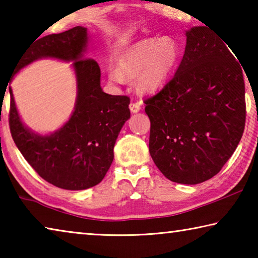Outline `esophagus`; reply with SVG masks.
<instances>
[{
    "label": "esophagus",
    "mask_w": 258,
    "mask_h": 258,
    "mask_svg": "<svg viewBox=\"0 0 258 258\" xmlns=\"http://www.w3.org/2000/svg\"><path fill=\"white\" fill-rule=\"evenodd\" d=\"M130 109H131V111H132L133 113L139 112L140 110H141V102L132 101V102L130 103Z\"/></svg>",
    "instance_id": "34e87169"
}]
</instances>
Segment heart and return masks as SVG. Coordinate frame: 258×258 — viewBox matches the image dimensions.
I'll list each match as a JSON object with an SVG mask.
<instances>
[{
  "label": "heart",
  "mask_w": 258,
  "mask_h": 258,
  "mask_svg": "<svg viewBox=\"0 0 258 258\" xmlns=\"http://www.w3.org/2000/svg\"><path fill=\"white\" fill-rule=\"evenodd\" d=\"M178 59V46L172 37L150 38L137 43L118 60V69H111L109 78L121 83L137 78L141 93H155L167 82Z\"/></svg>",
  "instance_id": "heart-1"
}]
</instances>
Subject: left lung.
<instances>
[{
  "instance_id": "obj_1",
  "label": "left lung",
  "mask_w": 258,
  "mask_h": 258,
  "mask_svg": "<svg viewBox=\"0 0 258 258\" xmlns=\"http://www.w3.org/2000/svg\"><path fill=\"white\" fill-rule=\"evenodd\" d=\"M185 35L175 75L143 102L157 167L173 182L198 184L221 171L241 140L244 82L231 49L206 26Z\"/></svg>"
}]
</instances>
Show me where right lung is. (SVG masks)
Returning <instances> with one entry per match:
<instances>
[{"mask_svg":"<svg viewBox=\"0 0 258 258\" xmlns=\"http://www.w3.org/2000/svg\"><path fill=\"white\" fill-rule=\"evenodd\" d=\"M86 43V28L81 26L47 35L30 44L17 64L15 74L46 56L74 61L77 80L75 109L56 132L43 137L26 127L9 86V125L17 148L38 175L66 190L89 189L103 180L113 160L116 139L131 116L128 97L102 91L98 62L83 58Z\"/></svg>","mask_w":258,"mask_h":258,"instance_id":"right-lung-1","label":"right lung"}]
</instances>
